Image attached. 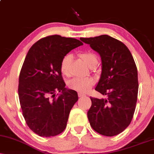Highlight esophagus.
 <instances>
[{
    "label": "esophagus",
    "mask_w": 154,
    "mask_h": 154,
    "mask_svg": "<svg viewBox=\"0 0 154 154\" xmlns=\"http://www.w3.org/2000/svg\"><path fill=\"white\" fill-rule=\"evenodd\" d=\"M78 96L79 97V98H81V97H83V96H85V94H83V93H78Z\"/></svg>",
    "instance_id": "esophagus-1"
}]
</instances>
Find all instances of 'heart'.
Listing matches in <instances>:
<instances>
[{
  "instance_id": "obj_1",
  "label": "heart",
  "mask_w": 154,
  "mask_h": 154,
  "mask_svg": "<svg viewBox=\"0 0 154 154\" xmlns=\"http://www.w3.org/2000/svg\"><path fill=\"white\" fill-rule=\"evenodd\" d=\"M80 59L84 61L87 66L93 68L98 63L96 56L91 52H82L79 54ZM72 56L70 54L66 55L61 60L60 64V69L64 76L70 75V65H71ZM94 85V80L92 78H73L69 81L68 86L70 89L81 93H87L92 86Z\"/></svg>"
}]
</instances>
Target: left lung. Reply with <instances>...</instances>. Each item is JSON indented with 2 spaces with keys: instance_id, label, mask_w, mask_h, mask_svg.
I'll return each instance as SVG.
<instances>
[{
  "instance_id": "8db88e82",
  "label": "left lung",
  "mask_w": 154,
  "mask_h": 154,
  "mask_svg": "<svg viewBox=\"0 0 154 154\" xmlns=\"http://www.w3.org/2000/svg\"><path fill=\"white\" fill-rule=\"evenodd\" d=\"M80 40L100 54L102 72L95 91L108 96L91 98L88 120L100 135H116L129 126L135 110L138 81L135 61L125 44L109 35Z\"/></svg>"
}]
</instances>
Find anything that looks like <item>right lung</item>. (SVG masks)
<instances>
[{
    "instance_id": "right-lung-1",
    "label": "right lung",
    "mask_w": 154,
    "mask_h": 154,
    "mask_svg": "<svg viewBox=\"0 0 154 154\" xmlns=\"http://www.w3.org/2000/svg\"><path fill=\"white\" fill-rule=\"evenodd\" d=\"M82 45L75 38L50 35L37 41L26 54L19 75V102L26 125L39 136H56L66 128L78 95L65 88L60 64L69 51Z\"/></svg>"
}]
</instances>
